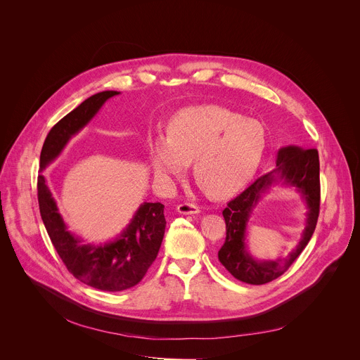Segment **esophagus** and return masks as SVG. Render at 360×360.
<instances>
[{
  "mask_svg": "<svg viewBox=\"0 0 360 360\" xmlns=\"http://www.w3.org/2000/svg\"><path fill=\"white\" fill-rule=\"evenodd\" d=\"M177 212H180L181 214H195L200 212V206L190 204V202H184V204L177 206Z\"/></svg>",
  "mask_w": 360,
  "mask_h": 360,
  "instance_id": "esophagus-1",
  "label": "esophagus"
}]
</instances>
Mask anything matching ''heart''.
<instances>
[{
    "label": "heart",
    "instance_id": "b5f03b06",
    "mask_svg": "<svg viewBox=\"0 0 360 360\" xmlns=\"http://www.w3.org/2000/svg\"><path fill=\"white\" fill-rule=\"evenodd\" d=\"M267 136L254 119L223 106H190L176 112L167 136L148 139L158 179L180 176L193 160V174L209 197L224 198L241 190L257 173Z\"/></svg>",
    "mask_w": 360,
    "mask_h": 360
}]
</instances>
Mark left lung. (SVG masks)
Masks as SVG:
<instances>
[{
    "mask_svg": "<svg viewBox=\"0 0 360 360\" xmlns=\"http://www.w3.org/2000/svg\"><path fill=\"white\" fill-rule=\"evenodd\" d=\"M320 163L314 148L304 150L290 146L278 150L274 170L260 176L238 197L231 200L223 210L226 221V241L219 250V260L237 280L262 285L280 277L301 255L308 245L316 229L320 209ZM280 181L294 186L309 207L307 226L303 238L295 252L285 259L257 261L248 252L245 244L246 226L252 210L261 194L273 184Z\"/></svg>",
    "mask_w": 360,
    "mask_h": 360,
    "instance_id": "8db88e82",
    "label": "left lung"
}]
</instances>
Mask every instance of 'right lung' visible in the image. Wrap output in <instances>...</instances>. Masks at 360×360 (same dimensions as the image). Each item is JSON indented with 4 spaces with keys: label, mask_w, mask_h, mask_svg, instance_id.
<instances>
[{
    "label": "right lung",
    "mask_w": 360,
    "mask_h": 360,
    "mask_svg": "<svg viewBox=\"0 0 360 360\" xmlns=\"http://www.w3.org/2000/svg\"><path fill=\"white\" fill-rule=\"evenodd\" d=\"M117 94V91H103L91 96L52 127L41 150L37 177L40 214L66 269L82 283L112 292L137 285L154 263L166 227L165 206L160 202H144L116 240L100 245L83 244L79 237L68 231L41 172L96 116L103 103Z\"/></svg>",
    "instance_id": "1"
}]
</instances>
